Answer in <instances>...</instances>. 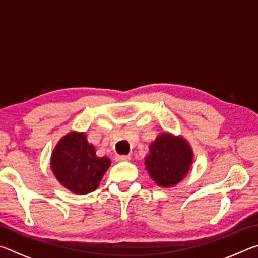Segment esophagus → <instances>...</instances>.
I'll return each mask as SVG.
<instances>
[{"label": "esophagus", "instance_id": "1", "mask_svg": "<svg viewBox=\"0 0 258 258\" xmlns=\"http://www.w3.org/2000/svg\"><path fill=\"white\" fill-rule=\"evenodd\" d=\"M131 159L130 155H121V156H117V160L118 161H127Z\"/></svg>", "mask_w": 258, "mask_h": 258}]
</instances>
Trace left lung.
<instances>
[{"label": "left lung", "mask_w": 258, "mask_h": 258, "mask_svg": "<svg viewBox=\"0 0 258 258\" xmlns=\"http://www.w3.org/2000/svg\"><path fill=\"white\" fill-rule=\"evenodd\" d=\"M146 169L157 184L171 187L186 176L192 165L194 152L184 139L171 133L158 135L149 146Z\"/></svg>", "instance_id": "obj_1"}]
</instances>
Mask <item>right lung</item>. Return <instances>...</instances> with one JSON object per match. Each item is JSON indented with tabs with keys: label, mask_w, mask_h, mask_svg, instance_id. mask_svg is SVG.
I'll return each mask as SVG.
<instances>
[{
	"label": "right lung",
	"mask_w": 258,
	"mask_h": 258,
	"mask_svg": "<svg viewBox=\"0 0 258 258\" xmlns=\"http://www.w3.org/2000/svg\"><path fill=\"white\" fill-rule=\"evenodd\" d=\"M111 161L98 157L85 133L71 132L60 140L51 156V168L61 184L76 195L94 191Z\"/></svg>",
	"instance_id": "add662e5"
}]
</instances>
